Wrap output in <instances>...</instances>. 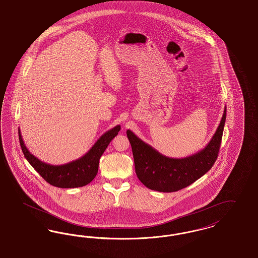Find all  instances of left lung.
Here are the masks:
<instances>
[{
  "mask_svg": "<svg viewBox=\"0 0 258 258\" xmlns=\"http://www.w3.org/2000/svg\"><path fill=\"white\" fill-rule=\"evenodd\" d=\"M226 117V107L212 139L201 151L189 157L169 158L127 130L132 146L136 174L150 190L171 192L186 188L213 167L220 150Z\"/></svg>",
  "mask_w": 258,
  "mask_h": 258,
  "instance_id": "left-lung-1",
  "label": "left lung"
}]
</instances>
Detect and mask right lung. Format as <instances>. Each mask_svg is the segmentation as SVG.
Wrapping results in <instances>:
<instances>
[{"mask_svg": "<svg viewBox=\"0 0 258 258\" xmlns=\"http://www.w3.org/2000/svg\"><path fill=\"white\" fill-rule=\"evenodd\" d=\"M119 130V125L113 127L102 135L99 140L84 156L68 164L58 166L47 164L34 156L25 146L20 129L18 133L24 156L32 167L52 186L68 189L86 186L94 179L98 171L99 160L102 154L112 142V139L118 134Z\"/></svg>", "mask_w": 258, "mask_h": 258, "instance_id": "add662e5", "label": "right lung"}]
</instances>
